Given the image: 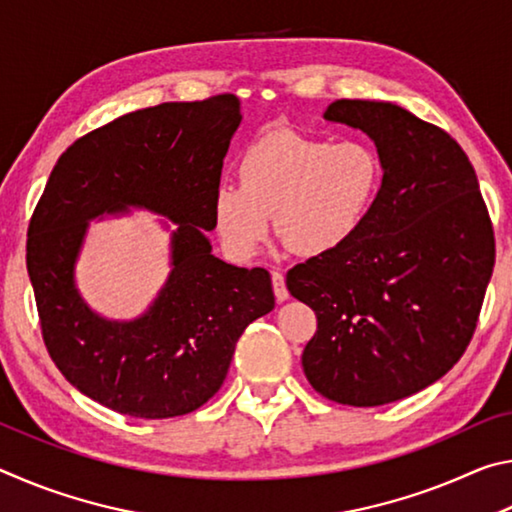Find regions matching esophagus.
<instances>
[{"label":"esophagus","mask_w":512,"mask_h":512,"mask_svg":"<svg viewBox=\"0 0 512 512\" xmlns=\"http://www.w3.org/2000/svg\"><path fill=\"white\" fill-rule=\"evenodd\" d=\"M271 280H273V293H275V300L277 302H284L289 298V291H287V284H284V275L280 271H273L271 273Z\"/></svg>","instance_id":"esophagus-1"}]
</instances>
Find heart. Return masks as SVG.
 Returning <instances> with one entry per match:
<instances>
[{
    "instance_id": "obj_1",
    "label": "heart",
    "mask_w": 512,
    "mask_h": 512,
    "mask_svg": "<svg viewBox=\"0 0 512 512\" xmlns=\"http://www.w3.org/2000/svg\"><path fill=\"white\" fill-rule=\"evenodd\" d=\"M381 178L379 155L363 142L268 133L241 155L239 185L214 189L216 235L225 253L246 262L262 248L273 216L275 232L298 255H332L363 230Z\"/></svg>"
}]
</instances>
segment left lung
<instances>
[{"mask_svg": "<svg viewBox=\"0 0 512 512\" xmlns=\"http://www.w3.org/2000/svg\"><path fill=\"white\" fill-rule=\"evenodd\" d=\"M323 119L366 133L384 178L359 235L287 275L291 296L318 318L302 368L327 400L391 404L463 357L495 235L474 167L445 131L391 101L341 99Z\"/></svg>", "mask_w": 512, "mask_h": 512, "instance_id": "left-lung-1", "label": "left lung"}]
</instances>
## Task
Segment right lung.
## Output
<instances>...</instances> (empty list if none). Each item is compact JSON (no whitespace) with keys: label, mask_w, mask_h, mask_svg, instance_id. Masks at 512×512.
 <instances>
[{"label":"right lung","mask_w":512,"mask_h":512,"mask_svg":"<svg viewBox=\"0 0 512 512\" xmlns=\"http://www.w3.org/2000/svg\"><path fill=\"white\" fill-rule=\"evenodd\" d=\"M241 124L235 94L128 112L60 155L31 216L27 268L51 359L74 388L144 420L219 391L244 329L275 307L271 275L212 255V196ZM146 209L170 230L172 271L137 319L101 317L75 287L89 221Z\"/></svg>","instance_id":"add662e5"}]
</instances>
